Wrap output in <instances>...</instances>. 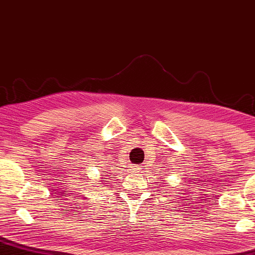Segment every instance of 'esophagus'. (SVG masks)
Segmentation results:
<instances>
[{"instance_id":"34e87169","label":"esophagus","mask_w":255,"mask_h":255,"mask_svg":"<svg viewBox=\"0 0 255 255\" xmlns=\"http://www.w3.org/2000/svg\"><path fill=\"white\" fill-rule=\"evenodd\" d=\"M142 169H143V167H142V165H140V164H135V165H134V170H135V171L141 172Z\"/></svg>"}]
</instances>
